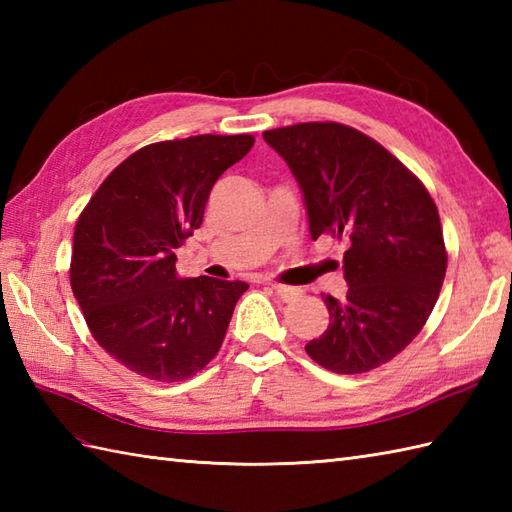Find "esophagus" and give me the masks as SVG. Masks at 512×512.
Segmentation results:
<instances>
[{"label": "esophagus", "mask_w": 512, "mask_h": 512, "mask_svg": "<svg viewBox=\"0 0 512 512\" xmlns=\"http://www.w3.org/2000/svg\"><path fill=\"white\" fill-rule=\"evenodd\" d=\"M270 288H273L281 301H295L301 297V288H295V286H284V284H277V281H273V284H268Z\"/></svg>", "instance_id": "obj_1"}]
</instances>
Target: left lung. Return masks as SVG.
I'll use <instances>...</instances> for the list:
<instances>
[{"label": "left lung", "instance_id": "obj_1", "mask_svg": "<svg viewBox=\"0 0 512 512\" xmlns=\"http://www.w3.org/2000/svg\"><path fill=\"white\" fill-rule=\"evenodd\" d=\"M288 162L308 206L310 235L345 239V299L323 297L330 325L306 345L336 374H365L416 339L436 306L447 246L438 206L416 173L341 123H297L264 132Z\"/></svg>", "mask_w": 512, "mask_h": 512}]
</instances>
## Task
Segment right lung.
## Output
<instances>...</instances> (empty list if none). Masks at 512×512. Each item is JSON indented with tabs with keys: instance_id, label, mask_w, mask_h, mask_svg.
Returning a JSON list of instances; mask_svg holds the SVG:
<instances>
[{
	"instance_id": "obj_1",
	"label": "right lung",
	"mask_w": 512,
	"mask_h": 512,
	"mask_svg": "<svg viewBox=\"0 0 512 512\" xmlns=\"http://www.w3.org/2000/svg\"><path fill=\"white\" fill-rule=\"evenodd\" d=\"M255 136H189L125 158L74 228L70 284L103 350L132 372L180 383L220 352L246 281L180 279L176 248L200 228L222 173Z\"/></svg>"
}]
</instances>
